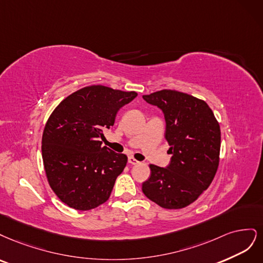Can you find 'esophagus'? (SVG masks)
Returning <instances> with one entry per match:
<instances>
[{
  "instance_id": "34e87169",
  "label": "esophagus",
  "mask_w": 263,
  "mask_h": 263,
  "mask_svg": "<svg viewBox=\"0 0 263 263\" xmlns=\"http://www.w3.org/2000/svg\"><path fill=\"white\" fill-rule=\"evenodd\" d=\"M128 162H129V164H131V165H137V164H139V160H137V159L133 158V157H129Z\"/></svg>"
}]
</instances>
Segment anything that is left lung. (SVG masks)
<instances>
[{
  "instance_id": "left-lung-1",
  "label": "left lung",
  "mask_w": 263,
  "mask_h": 263,
  "mask_svg": "<svg viewBox=\"0 0 263 263\" xmlns=\"http://www.w3.org/2000/svg\"><path fill=\"white\" fill-rule=\"evenodd\" d=\"M143 99L163 110L165 138L171 148L166 168L151 164V177L142 191L168 210L188 206L209 188L217 172L221 129L204 100L185 92L163 89Z\"/></svg>"
}]
</instances>
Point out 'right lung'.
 Returning <instances> with one entry per match:
<instances>
[{"mask_svg": "<svg viewBox=\"0 0 263 263\" xmlns=\"http://www.w3.org/2000/svg\"><path fill=\"white\" fill-rule=\"evenodd\" d=\"M138 94L91 85L64 98L42 133V160L50 187L66 205L88 211L105 203L128 162L103 146L104 129Z\"/></svg>", "mask_w": 263, "mask_h": 263, "instance_id": "right-lung-1", "label": "right lung"}]
</instances>
